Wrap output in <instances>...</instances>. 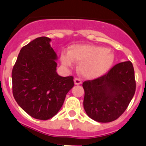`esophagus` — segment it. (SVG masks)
<instances>
[{"instance_id": "esophagus-1", "label": "esophagus", "mask_w": 146, "mask_h": 146, "mask_svg": "<svg viewBox=\"0 0 146 146\" xmlns=\"http://www.w3.org/2000/svg\"><path fill=\"white\" fill-rule=\"evenodd\" d=\"M74 83L76 85H80V84H81V80L78 78H75Z\"/></svg>"}]
</instances>
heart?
<instances>
[{"label": "heart", "mask_w": 146, "mask_h": 146, "mask_svg": "<svg viewBox=\"0 0 146 146\" xmlns=\"http://www.w3.org/2000/svg\"><path fill=\"white\" fill-rule=\"evenodd\" d=\"M65 66L70 67L73 62L78 63V71L86 78H96L106 73L113 64L115 56L108 48L90 44L73 45L68 53L60 55Z\"/></svg>", "instance_id": "b5f03b06"}]
</instances>
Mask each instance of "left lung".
Listing matches in <instances>:
<instances>
[{"mask_svg":"<svg viewBox=\"0 0 146 146\" xmlns=\"http://www.w3.org/2000/svg\"><path fill=\"white\" fill-rule=\"evenodd\" d=\"M83 107L94 121L108 123L126 110L135 91L134 68L131 61L114 66L104 76L83 82Z\"/></svg>","mask_w":146,"mask_h":146,"instance_id":"1","label":"left lung"}]
</instances>
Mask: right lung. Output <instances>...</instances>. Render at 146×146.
I'll list each match as a JSON object with an SVG mask.
<instances>
[{
  "instance_id": "right-lung-1",
  "label": "right lung",
  "mask_w": 146,
  "mask_h": 146,
  "mask_svg": "<svg viewBox=\"0 0 146 146\" xmlns=\"http://www.w3.org/2000/svg\"><path fill=\"white\" fill-rule=\"evenodd\" d=\"M50 41L40 37L23 46L12 70L14 98L28 115L39 120L56 115L74 86L73 76L62 77L56 72L58 57Z\"/></svg>"
}]
</instances>
